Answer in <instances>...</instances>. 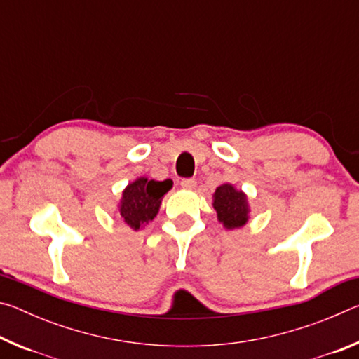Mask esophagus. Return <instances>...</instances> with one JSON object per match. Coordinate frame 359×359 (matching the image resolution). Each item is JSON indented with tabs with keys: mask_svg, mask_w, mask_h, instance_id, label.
Masks as SVG:
<instances>
[{
	"mask_svg": "<svg viewBox=\"0 0 359 359\" xmlns=\"http://www.w3.org/2000/svg\"><path fill=\"white\" fill-rule=\"evenodd\" d=\"M180 185H182V188H185V190H193V188L196 187V180H194V179H182Z\"/></svg>",
	"mask_w": 359,
	"mask_h": 359,
	"instance_id": "esophagus-1",
	"label": "esophagus"
}]
</instances>
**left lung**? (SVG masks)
Listing matches in <instances>:
<instances>
[{
  "instance_id": "left-lung-1",
  "label": "left lung",
  "mask_w": 359,
  "mask_h": 359,
  "mask_svg": "<svg viewBox=\"0 0 359 359\" xmlns=\"http://www.w3.org/2000/svg\"><path fill=\"white\" fill-rule=\"evenodd\" d=\"M214 209L217 210L218 222L223 223L226 229L241 228L248 222V208L247 194L236 188L231 184H223L217 187L214 193Z\"/></svg>"
}]
</instances>
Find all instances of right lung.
<instances>
[{"instance_id":"right-lung-1","label":"right lung","mask_w":359,"mask_h":359,"mask_svg":"<svg viewBox=\"0 0 359 359\" xmlns=\"http://www.w3.org/2000/svg\"><path fill=\"white\" fill-rule=\"evenodd\" d=\"M171 188V179L156 182L149 180L147 177H139L131 182L121 193V201L118 204L121 220L135 231L142 228L156 217L163 196Z\"/></svg>"}]
</instances>
